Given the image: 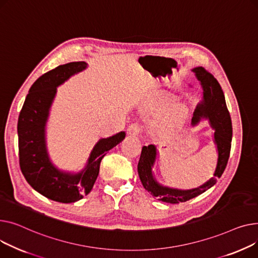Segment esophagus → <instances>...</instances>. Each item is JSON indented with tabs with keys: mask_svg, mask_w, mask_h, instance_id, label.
<instances>
[{
	"mask_svg": "<svg viewBox=\"0 0 258 258\" xmlns=\"http://www.w3.org/2000/svg\"><path fill=\"white\" fill-rule=\"evenodd\" d=\"M142 132V128L138 123H133L127 128V133L131 136H138Z\"/></svg>",
	"mask_w": 258,
	"mask_h": 258,
	"instance_id": "esophagus-1",
	"label": "esophagus"
}]
</instances>
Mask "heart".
Here are the masks:
<instances>
[{"mask_svg":"<svg viewBox=\"0 0 258 258\" xmlns=\"http://www.w3.org/2000/svg\"><path fill=\"white\" fill-rule=\"evenodd\" d=\"M181 113H182V109H181V107H175L174 109H172V111L159 122L158 130L166 131L174 125H176V123L181 117Z\"/></svg>","mask_w":258,"mask_h":258,"instance_id":"b5f03b06","label":"heart"}]
</instances>
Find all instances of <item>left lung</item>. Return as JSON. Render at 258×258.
<instances>
[{
    "label": "left lung",
    "mask_w": 258,
    "mask_h": 258,
    "mask_svg": "<svg viewBox=\"0 0 258 258\" xmlns=\"http://www.w3.org/2000/svg\"><path fill=\"white\" fill-rule=\"evenodd\" d=\"M196 77L201 82L203 87V100L197 106L191 119L192 125L198 124L202 117L209 120L210 126L215 129L214 141L218 149V162L214 177L201 186L192 189H177L162 186L153 176L152 166L154 165L157 149L154 145L144 146L140 157L138 172L140 179L146 190L151 192L159 201L177 204L186 202L195 197L206 191L217 183V179L222 176L229 159L231 140H232V124L228 109H227L224 93L218 80L207 72L204 68L199 67L192 70Z\"/></svg>",
    "instance_id": "1"
}]
</instances>
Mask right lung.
<instances>
[{
    "mask_svg": "<svg viewBox=\"0 0 258 258\" xmlns=\"http://www.w3.org/2000/svg\"><path fill=\"white\" fill-rule=\"evenodd\" d=\"M86 67L84 61L70 62L40 76L29 89L19 116V156L22 173L36 191L60 203L79 201L90 192L99 175L102 158L126 136L125 131H120L110 138L101 139L80 173L62 172L51 162L45 145V124L57 87Z\"/></svg>",
    "mask_w": 258,
    "mask_h": 258,
    "instance_id": "right-lung-1",
    "label": "right lung"
}]
</instances>
